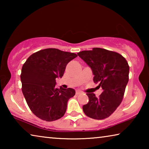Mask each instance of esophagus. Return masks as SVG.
<instances>
[{
	"instance_id": "obj_1",
	"label": "esophagus",
	"mask_w": 149,
	"mask_h": 149,
	"mask_svg": "<svg viewBox=\"0 0 149 149\" xmlns=\"http://www.w3.org/2000/svg\"><path fill=\"white\" fill-rule=\"evenodd\" d=\"M81 93H82L81 91H80L79 90H76V92H75V94L76 95H79Z\"/></svg>"
}]
</instances>
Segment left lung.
<instances>
[{"label": "left lung", "instance_id": "1", "mask_svg": "<svg viewBox=\"0 0 149 149\" xmlns=\"http://www.w3.org/2000/svg\"><path fill=\"white\" fill-rule=\"evenodd\" d=\"M77 55L91 68L94 75L93 81L102 89L98 97L94 93H87L89 100L83 106V110L93 119H105L122 101L129 81L128 63L119 53L101 48L84 50Z\"/></svg>", "mask_w": 149, "mask_h": 149}]
</instances>
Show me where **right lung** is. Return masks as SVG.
<instances>
[{
    "label": "right lung",
    "instance_id": "add662e5",
    "mask_svg": "<svg viewBox=\"0 0 149 149\" xmlns=\"http://www.w3.org/2000/svg\"><path fill=\"white\" fill-rule=\"evenodd\" d=\"M77 56L57 49L41 50L31 54L22 66V93L31 112L47 122L60 119L64 115L68 100L74 97V89H58L56 78L64 75L68 63Z\"/></svg>",
    "mask_w": 149,
    "mask_h": 149
}]
</instances>
